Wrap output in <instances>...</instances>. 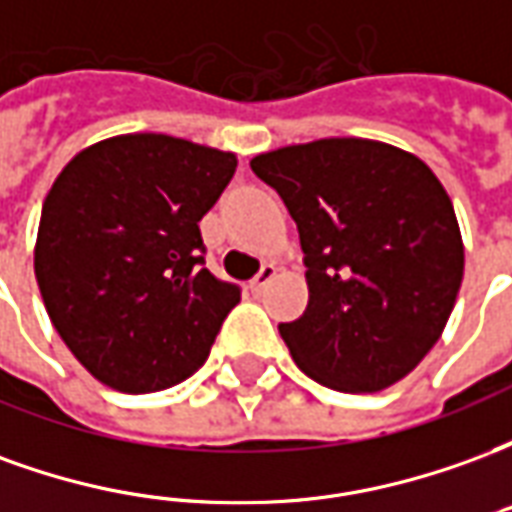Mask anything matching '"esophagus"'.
<instances>
[{"instance_id": "34e87169", "label": "esophagus", "mask_w": 512, "mask_h": 512, "mask_svg": "<svg viewBox=\"0 0 512 512\" xmlns=\"http://www.w3.org/2000/svg\"><path fill=\"white\" fill-rule=\"evenodd\" d=\"M274 279H277V266H274V263H266V266L260 268V274L249 282V288H252V293H260V290L268 288V282H274Z\"/></svg>"}]
</instances>
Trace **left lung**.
Here are the masks:
<instances>
[{
	"label": "left lung",
	"mask_w": 512,
	"mask_h": 512,
	"mask_svg": "<svg viewBox=\"0 0 512 512\" xmlns=\"http://www.w3.org/2000/svg\"><path fill=\"white\" fill-rule=\"evenodd\" d=\"M299 227L310 301L282 323L293 362L340 392L406 378L450 321L463 238L450 194L408 150L362 136L277 147L249 161Z\"/></svg>",
	"instance_id": "obj_1"
}]
</instances>
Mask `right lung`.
I'll return each instance as SVG.
<instances>
[{"instance_id":"add662e5","label":"right lung","mask_w":512,"mask_h":512,"mask_svg":"<svg viewBox=\"0 0 512 512\" xmlns=\"http://www.w3.org/2000/svg\"><path fill=\"white\" fill-rule=\"evenodd\" d=\"M235 167V153L189 139L120 134L51 183L35 279L62 343L101 384L147 395L205 365L241 293L202 268L200 219Z\"/></svg>"}]
</instances>
